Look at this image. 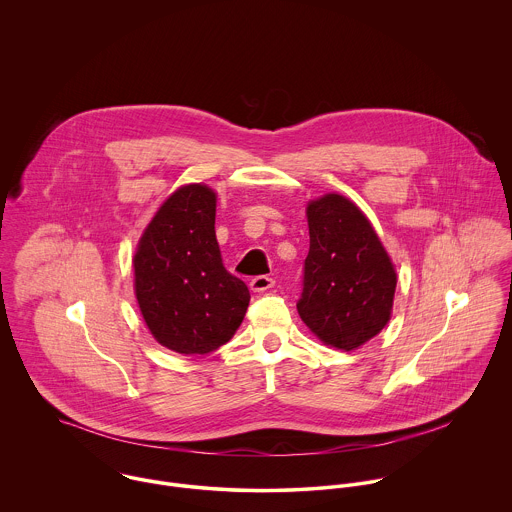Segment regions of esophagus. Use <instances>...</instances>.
I'll return each mask as SVG.
<instances>
[{
	"label": "esophagus",
	"mask_w": 512,
	"mask_h": 512,
	"mask_svg": "<svg viewBox=\"0 0 512 512\" xmlns=\"http://www.w3.org/2000/svg\"><path fill=\"white\" fill-rule=\"evenodd\" d=\"M274 278H270V276H256V278H252L250 280V290L252 292H268L270 288H274Z\"/></svg>",
	"instance_id": "esophagus-1"
}]
</instances>
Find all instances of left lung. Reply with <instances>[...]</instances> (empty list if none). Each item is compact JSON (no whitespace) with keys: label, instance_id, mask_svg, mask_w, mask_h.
Listing matches in <instances>:
<instances>
[{"label":"left lung","instance_id":"1","mask_svg":"<svg viewBox=\"0 0 512 512\" xmlns=\"http://www.w3.org/2000/svg\"><path fill=\"white\" fill-rule=\"evenodd\" d=\"M307 224L297 313L325 345L353 351L390 319L394 266L363 211L343 195L311 201Z\"/></svg>","mask_w":512,"mask_h":512}]
</instances>
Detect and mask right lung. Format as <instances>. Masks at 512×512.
<instances>
[{
    "mask_svg": "<svg viewBox=\"0 0 512 512\" xmlns=\"http://www.w3.org/2000/svg\"><path fill=\"white\" fill-rule=\"evenodd\" d=\"M217 195L205 185L177 189L147 224L134 256L136 297L151 335L181 355L228 343L250 303L246 284L220 256Z\"/></svg>",
    "mask_w": 512,
    "mask_h": 512,
    "instance_id": "1",
    "label": "right lung"
}]
</instances>
